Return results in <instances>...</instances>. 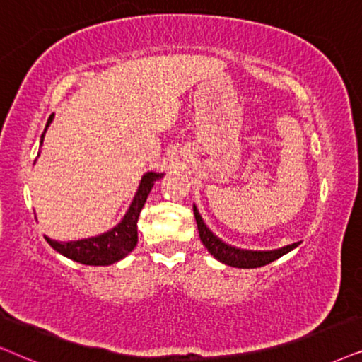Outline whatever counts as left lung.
Returning <instances> with one entry per match:
<instances>
[{
  "instance_id": "1",
  "label": "left lung",
  "mask_w": 362,
  "mask_h": 362,
  "mask_svg": "<svg viewBox=\"0 0 362 362\" xmlns=\"http://www.w3.org/2000/svg\"><path fill=\"white\" fill-rule=\"evenodd\" d=\"M194 215L197 220V226H199V233H200V240L202 243L205 245V248L214 255V257L218 259V262L228 264V267H235V268H258V267H264V264L274 262V259L281 258L283 255H286L288 252H291L293 248H296L298 243L288 245V247H283L279 250H273V252H250V250H240L235 247H230L221 242L220 238H216L211 231L206 228V225L202 220V216L197 210V206L194 205Z\"/></svg>"
}]
</instances>
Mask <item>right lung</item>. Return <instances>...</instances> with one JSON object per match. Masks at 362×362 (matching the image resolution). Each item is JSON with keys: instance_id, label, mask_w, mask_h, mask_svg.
Instances as JSON below:
<instances>
[{"instance_id": "add662e5", "label": "right lung", "mask_w": 362, "mask_h": 362, "mask_svg": "<svg viewBox=\"0 0 362 362\" xmlns=\"http://www.w3.org/2000/svg\"><path fill=\"white\" fill-rule=\"evenodd\" d=\"M52 115L54 114H51V117L47 119L46 129L47 125L51 124ZM45 132H42L41 136V144L42 139H45ZM162 177L163 173L156 172H147L146 175L142 177L141 185H139L137 194L134 197L131 209L127 210V214H125L122 221H120L117 226H114L112 230L105 231V233L99 235V237L77 240V242H56V240H51L47 237L46 242L49 243L57 253L64 255L66 258L74 259L77 263L90 264V267H107V264L119 262V259L127 257V255L136 248L139 215H141L142 206L146 204L148 194H151L153 182Z\"/></svg>"}]
</instances>
